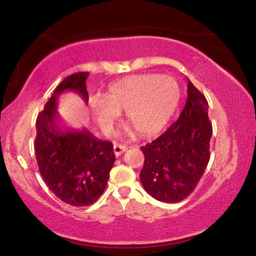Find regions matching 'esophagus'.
Returning a JSON list of instances; mask_svg holds the SVG:
<instances>
[{
    "label": "esophagus",
    "mask_w": 256,
    "mask_h": 256,
    "mask_svg": "<svg viewBox=\"0 0 256 256\" xmlns=\"http://www.w3.org/2000/svg\"><path fill=\"white\" fill-rule=\"evenodd\" d=\"M113 150H114V154L116 155V156H120V155L128 151V148L123 144H115Z\"/></svg>",
    "instance_id": "34e87169"
}]
</instances>
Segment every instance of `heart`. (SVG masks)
<instances>
[{
	"label": "heart",
	"instance_id": "1",
	"mask_svg": "<svg viewBox=\"0 0 256 256\" xmlns=\"http://www.w3.org/2000/svg\"><path fill=\"white\" fill-rule=\"evenodd\" d=\"M178 85L171 76L144 75L113 85L95 108L102 128H111L118 113H126L130 125L141 135L158 131L178 103Z\"/></svg>",
	"mask_w": 256,
	"mask_h": 256
}]
</instances>
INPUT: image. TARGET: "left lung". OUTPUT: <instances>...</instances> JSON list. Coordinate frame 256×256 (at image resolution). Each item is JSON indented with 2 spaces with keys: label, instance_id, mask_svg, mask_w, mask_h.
<instances>
[{
  "label": "left lung",
  "instance_id": "left-lung-1",
  "mask_svg": "<svg viewBox=\"0 0 256 256\" xmlns=\"http://www.w3.org/2000/svg\"><path fill=\"white\" fill-rule=\"evenodd\" d=\"M204 95L188 83V101L178 121L153 142L141 146L143 188L165 203H178L196 188L210 161L212 123Z\"/></svg>",
  "mask_w": 256,
  "mask_h": 256
}]
</instances>
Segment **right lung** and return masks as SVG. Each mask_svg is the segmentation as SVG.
I'll use <instances>...</instances> for the list:
<instances>
[{"instance_id": "1", "label": "right lung", "mask_w": 256, "mask_h": 256, "mask_svg": "<svg viewBox=\"0 0 256 256\" xmlns=\"http://www.w3.org/2000/svg\"><path fill=\"white\" fill-rule=\"evenodd\" d=\"M88 72L70 75L54 90L36 118L34 148L44 182L61 201L73 206H88L105 191L115 161L113 144L94 136L88 130L56 125V102L64 91H74L88 102Z\"/></svg>"}]
</instances>
